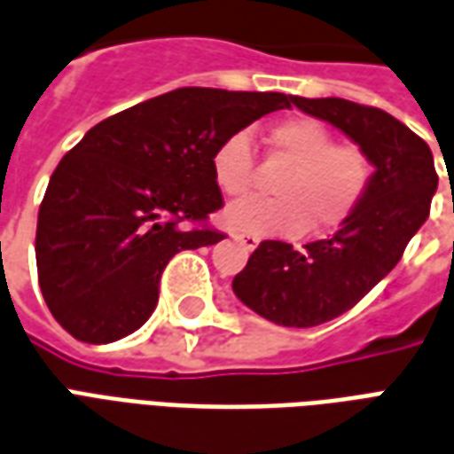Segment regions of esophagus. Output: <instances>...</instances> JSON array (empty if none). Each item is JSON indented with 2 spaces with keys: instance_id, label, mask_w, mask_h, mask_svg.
I'll return each mask as SVG.
<instances>
[{
  "instance_id": "esophagus-1",
  "label": "esophagus",
  "mask_w": 454,
  "mask_h": 454,
  "mask_svg": "<svg viewBox=\"0 0 454 454\" xmlns=\"http://www.w3.org/2000/svg\"><path fill=\"white\" fill-rule=\"evenodd\" d=\"M233 240H236V243H240V246L246 247V250H255V247L260 246V238L253 236V233H236V236H233Z\"/></svg>"
}]
</instances>
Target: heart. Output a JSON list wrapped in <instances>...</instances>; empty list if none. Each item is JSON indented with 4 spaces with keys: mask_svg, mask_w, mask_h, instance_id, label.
I'll return each mask as SVG.
<instances>
[{
    "mask_svg": "<svg viewBox=\"0 0 454 454\" xmlns=\"http://www.w3.org/2000/svg\"><path fill=\"white\" fill-rule=\"evenodd\" d=\"M272 155L292 168L275 182L277 199H250L226 211V223L253 236H292L333 231L357 211L374 177L370 155L357 143H338L333 130L309 116H292L267 129ZM211 175L231 199L250 194L257 155L247 133H231L211 153Z\"/></svg>",
    "mask_w": 454,
    "mask_h": 454,
    "instance_id": "b5f03b06",
    "label": "heart"
}]
</instances>
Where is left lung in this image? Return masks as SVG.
Here are the masks:
<instances>
[{"label":"left lung","instance_id":"left-lung-1","mask_svg":"<svg viewBox=\"0 0 454 454\" xmlns=\"http://www.w3.org/2000/svg\"><path fill=\"white\" fill-rule=\"evenodd\" d=\"M350 136L374 165L367 197L331 238L296 250L262 240L233 279L236 296L267 321L311 328L333 321L396 267L430 214L438 172L428 143L377 106L338 97H289Z\"/></svg>","mask_w":454,"mask_h":454}]
</instances>
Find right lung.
Segmentation results:
<instances>
[{"instance_id":"right-lung-1","label":"right lung","mask_w":454,"mask_h":454,"mask_svg":"<svg viewBox=\"0 0 454 454\" xmlns=\"http://www.w3.org/2000/svg\"><path fill=\"white\" fill-rule=\"evenodd\" d=\"M285 106L279 92L182 87L87 130L38 208V285L55 321L92 345L138 331L169 260L226 238L208 226L223 207L214 148Z\"/></svg>"}]
</instances>
